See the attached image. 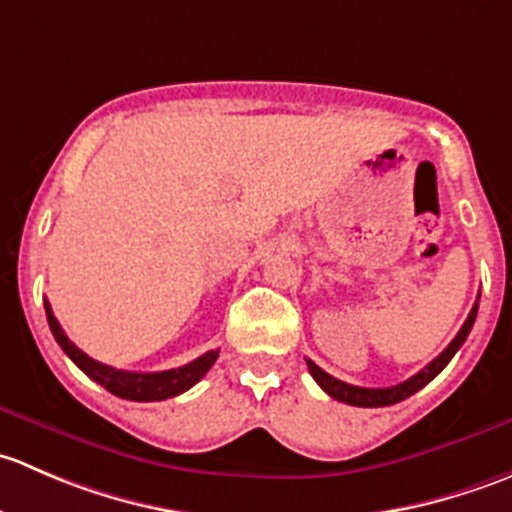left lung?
Instances as JSON below:
<instances>
[{"instance_id":"left-lung-1","label":"left lung","mask_w":512,"mask_h":512,"mask_svg":"<svg viewBox=\"0 0 512 512\" xmlns=\"http://www.w3.org/2000/svg\"><path fill=\"white\" fill-rule=\"evenodd\" d=\"M480 299V294H478ZM476 314H478V302L473 304L471 314H468V319L463 322L461 332L456 334V339H453L451 344H448L446 349H443L441 354L436 356V359L431 361V364L426 366V369H421L418 374L411 376V379L401 381V384L396 386H386V389H364V386H352L347 384V381H339L334 379L332 374H327L324 369H319L317 364H314L312 359H307V366H309V374L314 376V381H317L319 386H322L324 391H327L332 399L342 401V404H349V406H361V409H379V406H391V404H399V401L409 399L411 394H416L418 389H423V386L428 384V381L436 379L438 374H441L443 369H446L448 361L456 356L458 349L463 347V342L468 339V334H471L473 329V322H476Z\"/></svg>"}]
</instances>
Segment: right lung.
I'll use <instances>...</instances> for the list:
<instances>
[{"instance_id":"add662e5","label":"right lung","mask_w":512,"mask_h":512,"mask_svg":"<svg viewBox=\"0 0 512 512\" xmlns=\"http://www.w3.org/2000/svg\"><path fill=\"white\" fill-rule=\"evenodd\" d=\"M46 307V322H49L51 334L59 342V347L64 349L66 356L84 371L89 379H94L96 384H101L103 389L111 391L113 396L118 399H128V401H163V399H173V396L183 394L188 391L190 386L198 384L205 374L210 371V366L215 364L218 359V349L215 352H208L203 356H198L190 364L178 366V369H168V371H153V374H141V371H123V369H113V366L101 364V361L91 359L89 354L81 352L74 342L64 334L61 324L56 322L54 312H51V304L44 302Z\"/></svg>"}]
</instances>
